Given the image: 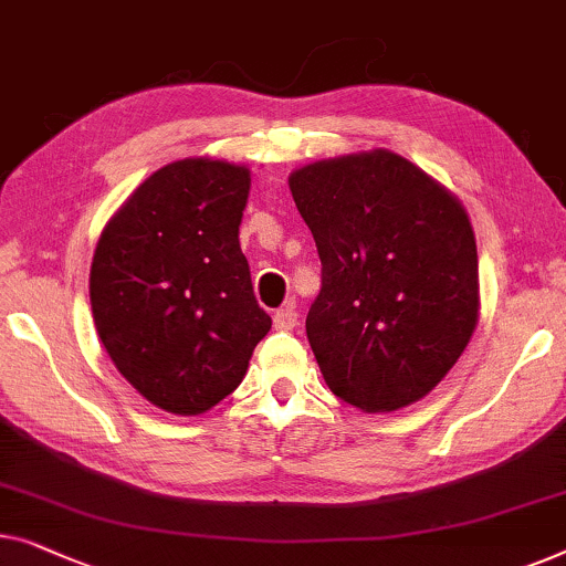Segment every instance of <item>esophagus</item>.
Instances as JSON below:
<instances>
[{
    "instance_id": "esophagus-1",
    "label": "esophagus",
    "mask_w": 566,
    "mask_h": 566,
    "mask_svg": "<svg viewBox=\"0 0 566 566\" xmlns=\"http://www.w3.org/2000/svg\"><path fill=\"white\" fill-rule=\"evenodd\" d=\"M273 326L277 332H293L298 326V314L296 308H293V303H289V306L277 308L275 316H273Z\"/></svg>"
}]
</instances>
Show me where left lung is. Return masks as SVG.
Returning <instances> with one entry per match:
<instances>
[{
    "label": "left lung",
    "instance_id": "1",
    "mask_svg": "<svg viewBox=\"0 0 566 566\" xmlns=\"http://www.w3.org/2000/svg\"><path fill=\"white\" fill-rule=\"evenodd\" d=\"M289 186L322 258L306 334L326 385L367 413L429 396L480 316L460 199L382 147L308 163Z\"/></svg>",
    "mask_w": 566,
    "mask_h": 566
}]
</instances>
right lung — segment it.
Here are the masks:
<instances>
[{
	"instance_id": "1",
	"label": "right lung",
	"mask_w": 566,
	"mask_h": 566,
	"mask_svg": "<svg viewBox=\"0 0 566 566\" xmlns=\"http://www.w3.org/2000/svg\"><path fill=\"white\" fill-rule=\"evenodd\" d=\"M250 168L186 158L135 188L96 242L88 293L112 363L153 406L199 416L248 373L270 316L240 248Z\"/></svg>"
}]
</instances>
